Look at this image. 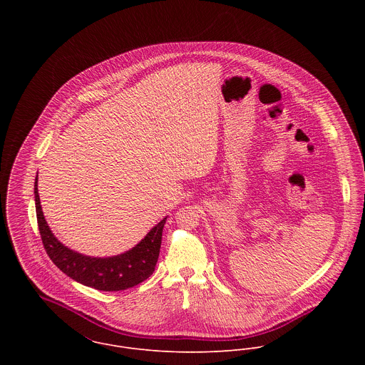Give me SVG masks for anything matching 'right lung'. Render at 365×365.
Listing matches in <instances>:
<instances>
[{
    "instance_id": "obj_1",
    "label": "right lung",
    "mask_w": 365,
    "mask_h": 365,
    "mask_svg": "<svg viewBox=\"0 0 365 365\" xmlns=\"http://www.w3.org/2000/svg\"><path fill=\"white\" fill-rule=\"evenodd\" d=\"M35 205L41 237L48 256L57 268L74 281L98 291H123L143 282L153 274L167 216L130 250L112 257H91L68 249L53 235L41 207L38 175L35 180Z\"/></svg>"
}]
</instances>
